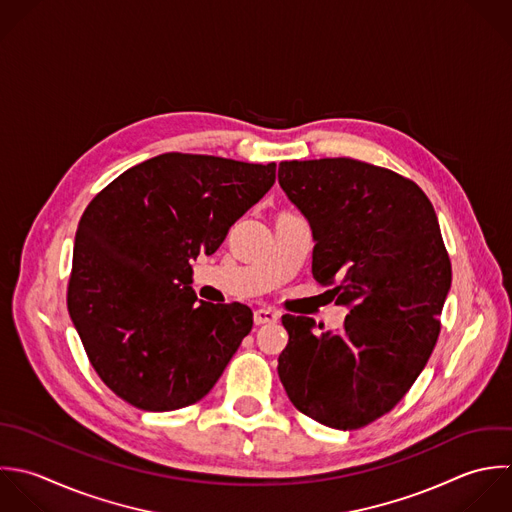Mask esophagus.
Masks as SVG:
<instances>
[{
    "instance_id": "obj_1",
    "label": "esophagus",
    "mask_w": 512,
    "mask_h": 512,
    "mask_svg": "<svg viewBox=\"0 0 512 512\" xmlns=\"http://www.w3.org/2000/svg\"><path fill=\"white\" fill-rule=\"evenodd\" d=\"M253 321L255 325H267V323H277L279 321V313L269 309V307H261L253 313Z\"/></svg>"
}]
</instances>
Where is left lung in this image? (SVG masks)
<instances>
[{
    "label": "left lung",
    "instance_id": "left-lung-1",
    "mask_svg": "<svg viewBox=\"0 0 512 512\" xmlns=\"http://www.w3.org/2000/svg\"><path fill=\"white\" fill-rule=\"evenodd\" d=\"M279 185L313 229L315 281L351 309L337 333L285 315L279 379L303 415L361 429L407 395L437 345L453 277L437 213L415 181L349 157L281 161Z\"/></svg>",
    "mask_w": 512,
    "mask_h": 512
}]
</instances>
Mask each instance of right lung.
Listing matches in <instances>:
<instances>
[{
	"label": "right lung",
	"instance_id": "1",
	"mask_svg": "<svg viewBox=\"0 0 512 512\" xmlns=\"http://www.w3.org/2000/svg\"><path fill=\"white\" fill-rule=\"evenodd\" d=\"M275 163L163 153L101 189L75 231L69 317L99 379L141 411L203 399L253 327L241 303H195L191 261L275 183Z\"/></svg>",
	"mask_w": 512,
	"mask_h": 512
}]
</instances>
